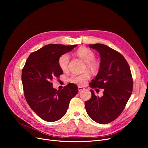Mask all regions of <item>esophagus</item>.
<instances>
[{
    "label": "esophagus",
    "instance_id": "1",
    "mask_svg": "<svg viewBox=\"0 0 148 148\" xmlns=\"http://www.w3.org/2000/svg\"><path fill=\"white\" fill-rule=\"evenodd\" d=\"M78 91H83V90H84V88L81 87V86H78Z\"/></svg>",
    "mask_w": 148,
    "mask_h": 148
}]
</instances>
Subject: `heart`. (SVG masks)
Returning <instances> with one entry per match:
<instances>
[{
	"label": "heart",
	"mask_w": 148,
	"mask_h": 148,
	"mask_svg": "<svg viewBox=\"0 0 148 148\" xmlns=\"http://www.w3.org/2000/svg\"><path fill=\"white\" fill-rule=\"evenodd\" d=\"M76 54L84 62H86V68H87V69L92 71H95L97 70L98 68V64L96 60H95V53L90 49L86 47H80L77 50ZM69 60L70 58L68 54H64L59 58L58 64H59V66L62 70L66 71L68 69ZM89 78H90V74L88 72H84L81 75H71L70 77L69 81L71 83L76 84L84 85L86 83Z\"/></svg>",
	"instance_id": "obj_1"
}]
</instances>
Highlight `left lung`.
<instances>
[{"label":"left lung","instance_id":"left-lung-1","mask_svg":"<svg viewBox=\"0 0 148 148\" xmlns=\"http://www.w3.org/2000/svg\"><path fill=\"white\" fill-rule=\"evenodd\" d=\"M99 52L101 63L96 77L91 80V88L104 89L101 97L91 89V97L85 102V108L91 119L100 124L112 122L122 112L131 96L133 79L130 68L119 52L102 44L89 45Z\"/></svg>","mask_w":148,"mask_h":148}]
</instances>
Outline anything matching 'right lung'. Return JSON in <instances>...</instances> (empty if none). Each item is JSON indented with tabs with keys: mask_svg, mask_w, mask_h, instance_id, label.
Listing matches in <instances>:
<instances>
[{
	"mask_svg": "<svg viewBox=\"0 0 148 148\" xmlns=\"http://www.w3.org/2000/svg\"><path fill=\"white\" fill-rule=\"evenodd\" d=\"M77 45L50 44L31 53L22 70L21 80L28 105L40 118L49 122L63 117L70 100L78 92L73 83L62 89L52 86V80L63 74L59 66V58Z\"/></svg>",
	"mask_w": 148,
	"mask_h": 148,
	"instance_id": "obj_1",
	"label": "right lung"
}]
</instances>
